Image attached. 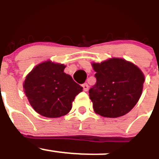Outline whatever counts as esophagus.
Instances as JSON below:
<instances>
[{
	"label": "esophagus",
	"instance_id": "34e87169",
	"mask_svg": "<svg viewBox=\"0 0 159 159\" xmlns=\"http://www.w3.org/2000/svg\"><path fill=\"white\" fill-rule=\"evenodd\" d=\"M82 88H83V90H84L85 92H87L89 89V85H87L86 83H85V84H83L82 85Z\"/></svg>",
	"mask_w": 159,
	"mask_h": 159
}]
</instances>
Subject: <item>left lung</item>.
<instances>
[{
  "label": "left lung",
  "instance_id": "left-lung-1",
  "mask_svg": "<svg viewBox=\"0 0 159 159\" xmlns=\"http://www.w3.org/2000/svg\"><path fill=\"white\" fill-rule=\"evenodd\" d=\"M97 82L89 91L97 114L116 118L129 112L139 100L144 75L141 70L123 58H112L92 64Z\"/></svg>",
  "mask_w": 159,
  "mask_h": 159
}]
</instances>
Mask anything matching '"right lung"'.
Segmentation results:
<instances>
[{
	"label": "right lung",
	"mask_w": 159,
	"mask_h": 159,
	"mask_svg": "<svg viewBox=\"0 0 159 159\" xmlns=\"http://www.w3.org/2000/svg\"><path fill=\"white\" fill-rule=\"evenodd\" d=\"M66 66L51 61L42 62L27 75L24 93L36 112L48 118L66 115L82 87L64 73Z\"/></svg>",
	"instance_id": "1"
}]
</instances>
